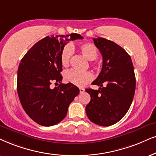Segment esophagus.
Masks as SVG:
<instances>
[{
  "label": "esophagus",
  "instance_id": "34e87169",
  "mask_svg": "<svg viewBox=\"0 0 156 156\" xmlns=\"http://www.w3.org/2000/svg\"><path fill=\"white\" fill-rule=\"evenodd\" d=\"M79 90H80V93H83V92H84V90H85V89L83 88H79Z\"/></svg>",
  "mask_w": 156,
  "mask_h": 156
}]
</instances>
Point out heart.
Here are the masks:
<instances>
[{
  "label": "heart",
  "mask_w": 156,
  "mask_h": 156,
  "mask_svg": "<svg viewBox=\"0 0 156 156\" xmlns=\"http://www.w3.org/2000/svg\"><path fill=\"white\" fill-rule=\"evenodd\" d=\"M78 50L81 55L88 60H94L97 58L98 52L96 47L92 43H83L78 46ZM73 47L71 45L67 44L62 48L60 53V61L62 66L68 67L70 65ZM66 81L70 83L77 86H83L88 82L93 79V75L90 72H79L75 70H70L66 72L64 75Z\"/></svg>",
  "instance_id": "1"
}]
</instances>
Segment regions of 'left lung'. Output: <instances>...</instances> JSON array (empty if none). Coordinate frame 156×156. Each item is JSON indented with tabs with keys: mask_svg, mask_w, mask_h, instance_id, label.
<instances>
[{
	"mask_svg": "<svg viewBox=\"0 0 156 156\" xmlns=\"http://www.w3.org/2000/svg\"><path fill=\"white\" fill-rule=\"evenodd\" d=\"M93 40L101 53L103 64L92 83L100 88L86 89L90 96L86 112L92 122L107 127L119 122L130 107L135 91V72L130 56L122 47L101 37Z\"/></svg>",
	"mask_w": 156,
	"mask_h": 156,
	"instance_id": "1",
	"label": "left lung"
}]
</instances>
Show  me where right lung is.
<instances>
[{"label":"right lung","instance_id":"obj_1","mask_svg":"<svg viewBox=\"0 0 156 156\" xmlns=\"http://www.w3.org/2000/svg\"><path fill=\"white\" fill-rule=\"evenodd\" d=\"M80 34L47 36L37 42L21 59L17 74V92L23 109L39 125L50 127L66 117L68 106L78 95L77 86L61 83L60 53L69 41ZM52 82L58 87L49 86Z\"/></svg>","mask_w":156,"mask_h":156}]
</instances>
